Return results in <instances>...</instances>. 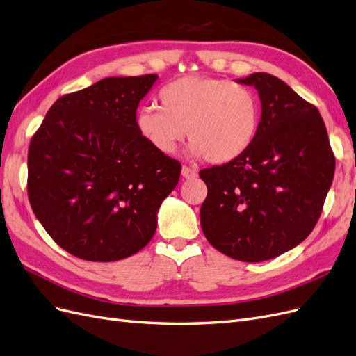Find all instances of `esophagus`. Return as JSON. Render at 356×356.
<instances>
[{"mask_svg":"<svg viewBox=\"0 0 356 356\" xmlns=\"http://www.w3.org/2000/svg\"><path fill=\"white\" fill-rule=\"evenodd\" d=\"M181 175H182V178H186V179H193L195 177H197V172L195 169L188 168V166H182Z\"/></svg>","mask_w":356,"mask_h":356,"instance_id":"34e87169","label":"esophagus"}]
</instances>
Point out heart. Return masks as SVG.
Segmentation results:
<instances>
[{"label": "heart", "instance_id": "obj_1", "mask_svg": "<svg viewBox=\"0 0 356 356\" xmlns=\"http://www.w3.org/2000/svg\"><path fill=\"white\" fill-rule=\"evenodd\" d=\"M159 98L161 108L138 110L135 127L163 156L177 153L188 129L191 154L224 165L245 154L260 131V99L232 80L188 75L166 84Z\"/></svg>", "mask_w": 356, "mask_h": 356}]
</instances>
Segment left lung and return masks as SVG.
<instances>
[{
    "label": "left lung",
    "instance_id": "1",
    "mask_svg": "<svg viewBox=\"0 0 356 356\" xmlns=\"http://www.w3.org/2000/svg\"><path fill=\"white\" fill-rule=\"evenodd\" d=\"M236 81L260 96V131L239 159L200 170L208 187L200 225L215 250L260 263L293 250L314 230L336 159L318 108L286 83L266 72Z\"/></svg>",
    "mask_w": 356,
    "mask_h": 356
}]
</instances>
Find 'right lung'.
Wrapping results in <instances>:
<instances>
[{"instance_id":"add662e5","label":"right lung","mask_w":356,"mask_h":356,"mask_svg":"<svg viewBox=\"0 0 356 356\" xmlns=\"http://www.w3.org/2000/svg\"><path fill=\"white\" fill-rule=\"evenodd\" d=\"M156 74L108 77L51 105L28 152V197L67 252L117 261L152 241L157 212L178 184L179 161L157 153L135 127Z\"/></svg>"}]
</instances>
